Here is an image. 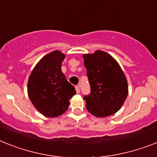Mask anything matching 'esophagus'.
<instances>
[{
    "label": "esophagus",
    "mask_w": 157,
    "mask_h": 157,
    "mask_svg": "<svg viewBox=\"0 0 157 157\" xmlns=\"http://www.w3.org/2000/svg\"><path fill=\"white\" fill-rule=\"evenodd\" d=\"M76 91L77 93H81V89H80V86L79 85H76Z\"/></svg>",
    "instance_id": "esophagus-1"
}]
</instances>
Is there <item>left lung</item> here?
I'll use <instances>...</instances> for the list:
<instances>
[{"label":"left lung","instance_id":"left-lung-1","mask_svg":"<svg viewBox=\"0 0 157 157\" xmlns=\"http://www.w3.org/2000/svg\"><path fill=\"white\" fill-rule=\"evenodd\" d=\"M90 93L85 95L88 111L97 117L117 113L128 96V83L118 63L109 54L97 51L84 55Z\"/></svg>","mask_w":157,"mask_h":157}]
</instances>
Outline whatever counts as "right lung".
Wrapping results in <instances>:
<instances>
[{
    "mask_svg": "<svg viewBox=\"0 0 157 157\" xmlns=\"http://www.w3.org/2000/svg\"><path fill=\"white\" fill-rule=\"evenodd\" d=\"M64 55L54 51L44 56L33 68L28 82V93L34 107L48 117H56L68 109L76 94L73 85L61 71Z\"/></svg>",
    "mask_w": 157,
    "mask_h": 157,
    "instance_id": "right-lung-1",
    "label": "right lung"
}]
</instances>
